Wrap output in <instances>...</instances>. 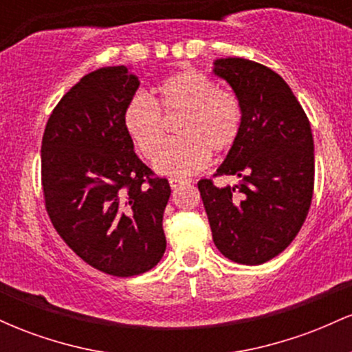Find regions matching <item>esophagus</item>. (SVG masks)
<instances>
[{"mask_svg": "<svg viewBox=\"0 0 352 352\" xmlns=\"http://www.w3.org/2000/svg\"><path fill=\"white\" fill-rule=\"evenodd\" d=\"M190 182H192V180H188V179H179V177H172V179H168V184H170L172 188L180 187V185H184V184H190Z\"/></svg>", "mask_w": 352, "mask_h": 352, "instance_id": "34e87169", "label": "esophagus"}]
</instances>
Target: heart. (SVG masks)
<instances>
[{"instance_id": "heart-1", "label": "heart", "mask_w": 352, "mask_h": 352, "mask_svg": "<svg viewBox=\"0 0 352 352\" xmlns=\"http://www.w3.org/2000/svg\"><path fill=\"white\" fill-rule=\"evenodd\" d=\"M162 114H180L175 125L180 139L164 145L153 160L155 170L165 175L184 177L201 170L212 152L230 151L240 135V100L195 69L175 72L153 87L152 98L137 92L125 104L124 129L145 159H151L164 140Z\"/></svg>"}]
</instances>
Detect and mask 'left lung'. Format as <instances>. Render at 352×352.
Returning a JSON list of instances; mask_svg holds the SVG:
<instances>
[{
    "mask_svg": "<svg viewBox=\"0 0 352 352\" xmlns=\"http://www.w3.org/2000/svg\"><path fill=\"white\" fill-rule=\"evenodd\" d=\"M213 72L235 91L241 129L217 175L240 185L199 182L213 243L240 265L278 256L298 235L314 190L311 125L288 84L270 67L243 58L217 59Z\"/></svg>",
    "mask_w": 352,
    "mask_h": 352,
    "instance_id": "8db88e82",
    "label": "left lung"
}]
</instances>
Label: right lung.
<instances>
[{"label": "right lung", "mask_w": 352, "mask_h": 352, "mask_svg": "<svg viewBox=\"0 0 352 352\" xmlns=\"http://www.w3.org/2000/svg\"><path fill=\"white\" fill-rule=\"evenodd\" d=\"M139 84L125 66L89 72L52 109L41 145L52 227L80 260L122 278L152 270L167 246L170 185L135 155L122 124Z\"/></svg>", "instance_id": "obj_1"}]
</instances>
